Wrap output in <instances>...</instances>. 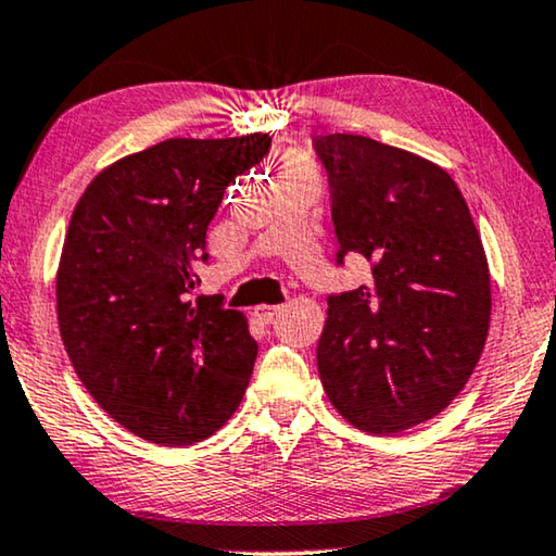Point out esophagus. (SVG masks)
Instances as JSON below:
<instances>
[{"instance_id": "34e87169", "label": "esophagus", "mask_w": 556, "mask_h": 556, "mask_svg": "<svg viewBox=\"0 0 556 556\" xmlns=\"http://www.w3.org/2000/svg\"><path fill=\"white\" fill-rule=\"evenodd\" d=\"M279 309H282V307H279V305H256V307H254V315H256V320H262V323H269L271 317L279 313Z\"/></svg>"}]
</instances>
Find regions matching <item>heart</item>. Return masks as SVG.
<instances>
[{"label":"heart","mask_w":556,"mask_h":556,"mask_svg":"<svg viewBox=\"0 0 556 556\" xmlns=\"http://www.w3.org/2000/svg\"><path fill=\"white\" fill-rule=\"evenodd\" d=\"M287 175H313V165L305 152H287L282 160V177Z\"/></svg>","instance_id":"1"}]
</instances>
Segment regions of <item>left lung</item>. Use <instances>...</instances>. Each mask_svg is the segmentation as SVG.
Here are the masks:
<instances>
[{
    "label": "left lung",
    "mask_w": 556,
    "mask_h": 556,
    "mask_svg": "<svg viewBox=\"0 0 556 556\" xmlns=\"http://www.w3.org/2000/svg\"><path fill=\"white\" fill-rule=\"evenodd\" d=\"M330 185L338 264L371 279L330 294L317 371L353 427L394 434L438 417L468 383L491 325L483 241L453 177L361 135L313 139Z\"/></svg>",
    "instance_id": "left-lung-1"
}]
</instances>
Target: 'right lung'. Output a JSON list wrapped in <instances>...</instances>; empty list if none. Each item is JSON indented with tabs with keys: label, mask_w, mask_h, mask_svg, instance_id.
I'll return each instance as SVG.
<instances>
[{
	"label": "right lung",
	"mask_w": 556,
	"mask_h": 556,
	"mask_svg": "<svg viewBox=\"0 0 556 556\" xmlns=\"http://www.w3.org/2000/svg\"><path fill=\"white\" fill-rule=\"evenodd\" d=\"M269 147V135L165 139L101 169L73 211L61 338L88 394L137 438L201 442L241 404L258 348L247 317L192 292L228 182Z\"/></svg>",
	"instance_id": "1"
}]
</instances>
